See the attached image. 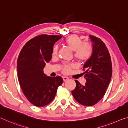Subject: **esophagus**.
<instances>
[{
	"mask_svg": "<svg viewBox=\"0 0 128 128\" xmlns=\"http://www.w3.org/2000/svg\"><path fill=\"white\" fill-rule=\"evenodd\" d=\"M62 79H63L64 81H68V80H69V78L67 77H62Z\"/></svg>",
	"mask_w": 128,
	"mask_h": 128,
	"instance_id": "obj_1",
	"label": "esophagus"
}]
</instances>
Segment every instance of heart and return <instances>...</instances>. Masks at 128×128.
<instances>
[{
	"mask_svg": "<svg viewBox=\"0 0 128 128\" xmlns=\"http://www.w3.org/2000/svg\"><path fill=\"white\" fill-rule=\"evenodd\" d=\"M65 43L71 50L74 51V57L79 61H86L92 56V45L89 43H84L82 39L77 35L72 34L68 36L65 40ZM58 50L59 47L55 45L52 50L53 55H57ZM73 67L72 64H64L62 68V72L65 74L69 73Z\"/></svg>",
	"mask_w": 128,
	"mask_h": 128,
	"instance_id": "obj_1",
	"label": "heart"
}]
</instances>
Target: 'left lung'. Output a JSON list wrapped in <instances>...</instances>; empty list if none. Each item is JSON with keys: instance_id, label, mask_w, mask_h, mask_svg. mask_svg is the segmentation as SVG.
<instances>
[{"instance_id": "1", "label": "left lung", "mask_w": 128, "mask_h": 128, "mask_svg": "<svg viewBox=\"0 0 128 128\" xmlns=\"http://www.w3.org/2000/svg\"><path fill=\"white\" fill-rule=\"evenodd\" d=\"M92 56L84 64V85L75 80L76 88L72 94L77 102L85 106H92L103 98L111 81L112 62L109 51L100 38L92 35Z\"/></svg>"}]
</instances>
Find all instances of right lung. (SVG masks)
I'll return each mask as SVG.
<instances>
[{"mask_svg":"<svg viewBox=\"0 0 128 128\" xmlns=\"http://www.w3.org/2000/svg\"><path fill=\"white\" fill-rule=\"evenodd\" d=\"M61 36L43 34L31 39L24 46L17 59V76L24 94L36 107H43L53 100L63 80L43 72L50 61L55 43Z\"/></svg>","mask_w":128,"mask_h":128,"instance_id":"right-lung-1","label":"right lung"}]
</instances>
